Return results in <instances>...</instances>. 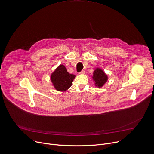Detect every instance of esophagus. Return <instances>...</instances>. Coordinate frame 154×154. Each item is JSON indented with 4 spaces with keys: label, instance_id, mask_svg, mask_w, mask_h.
<instances>
[{
    "label": "esophagus",
    "instance_id": "34e87169",
    "mask_svg": "<svg viewBox=\"0 0 154 154\" xmlns=\"http://www.w3.org/2000/svg\"><path fill=\"white\" fill-rule=\"evenodd\" d=\"M85 71H83V70H82L80 72H79L80 74H85Z\"/></svg>",
    "mask_w": 154,
    "mask_h": 154
}]
</instances>
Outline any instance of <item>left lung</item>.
<instances>
[{
	"label": "left lung",
	"mask_w": 154,
	"mask_h": 154,
	"mask_svg": "<svg viewBox=\"0 0 154 154\" xmlns=\"http://www.w3.org/2000/svg\"><path fill=\"white\" fill-rule=\"evenodd\" d=\"M92 78L94 82L95 86L97 88L103 87L108 80V75L100 68H95Z\"/></svg>",
	"instance_id": "8db88e82"
}]
</instances>
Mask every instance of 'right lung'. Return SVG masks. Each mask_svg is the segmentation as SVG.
<instances>
[{
	"mask_svg": "<svg viewBox=\"0 0 154 154\" xmlns=\"http://www.w3.org/2000/svg\"><path fill=\"white\" fill-rule=\"evenodd\" d=\"M75 77V75L67 71L63 65H60L51 74V81L57 91L64 92L71 86Z\"/></svg>",
	"mask_w": 154,
	"mask_h": 154,
	"instance_id": "add662e5",
	"label": "right lung"
}]
</instances>
